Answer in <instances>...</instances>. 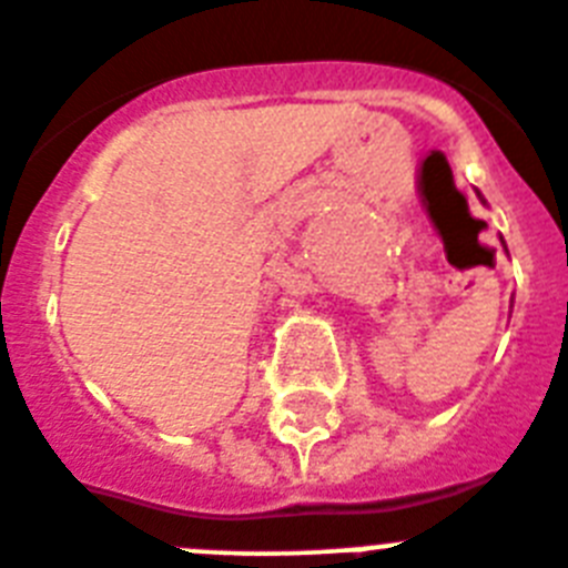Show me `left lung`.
Listing matches in <instances>:
<instances>
[{
    "mask_svg": "<svg viewBox=\"0 0 568 568\" xmlns=\"http://www.w3.org/2000/svg\"><path fill=\"white\" fill-rule=\"evenodd\" d=\"M503 246H506V244H503Z\"/></svg>",
    "mask_w": 568,
    "mask_h": 568,
    "instance_id": "obj_1",
    "label": "left lung"
}]
</instances>
